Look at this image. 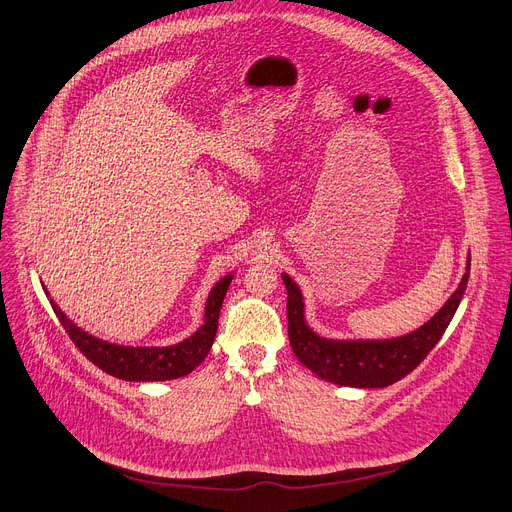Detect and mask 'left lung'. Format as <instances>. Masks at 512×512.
I'll list each match as a JSON object with an SVG mask.
<instances>
[{
  "instance_id": "1",
  "label": "left lung",
  "mask_w": 512,
  "mask_h": 512,
  "mask_svg": "<svg viewBox=\"0 0 512 512\" xmlns=\"http://www.w3.org/2000/svg\"><path fill=\"white\" fill-rule=\"evenodd\" d=\"M288 290V337L294 355L318 378L351 388L390 386L421 363L439 343L466 292L468 271L445 306L421 329L392 341H329L312 333L304 322V304L290 275H282Z\"/></svg>"
}]
</instances>
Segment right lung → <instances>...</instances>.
Returning <instances> with one entry per match:
<instances>
[{
  "mask_svg": "<svg viewBox=\"0 0 512 512\" xmlns=\"http://www.w3.org/2000/svg\"><path fill=\"white\" fill-rule=\"evenodd\" d=\"M230 280L232 275H226L212 288L202 327L190 339L173 347H122L96 339L77 329L53 300L51 306L75 347L106 374L128 382H163L188 376L206 359L218 331V316Z\"/></svg>",
  "mask_w": 512,
  "mask_h": 512,
  "instance_id": "1",
  "label": "right lung"
}]
</instances>
